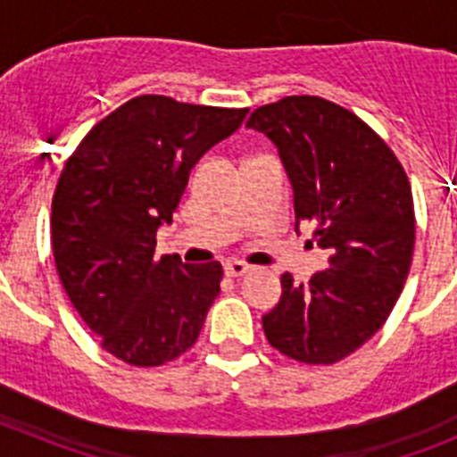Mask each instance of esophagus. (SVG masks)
<instances>
[{"instance_id":"34e87169","label":"esophagus","mask_w":457,"mask_h":457,"mask_svg":"<svg viewBox=\"0 0 457 457\" xmlns=\"http://www.w3.org/2000/svg\"><path fill=\"white\" fill-rule=\"evenodd\" d=\"M224 270H226V274H228V277H242V274L249 272V265L242 263V261H228Z\"/></svg>"}]
</instances>
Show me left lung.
Returning <instances> with one entry per match:
<instances>
[{
	"instance_id": "left-lung-1",
	"label": "left lung",
	"mask_w": 457,
	"mask_h": 457,
	"mask_svg": "<svg viewBox=\"0 0 457 457\" xmlns=\"http://www.w3.org/2000/svg\"><path fill=\"white\" fill-rule=\"evenodd\" d=\"M293 185L295 226H313L329 268L309 284L281 274V300L263 316L270 345L302 364H337L385 325L414 253V201L385 139L341 104L288 96L252 112Z\"/></svg>"
}]
</instances>
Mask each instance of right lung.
I'll list each match as a JSON object with an SVG mask.
<instances>
[{
	"label": "right lung",
	"mask_w": 457,
	"mask_h": 457,
	"mask_svg": "<svg viewBox=\"0 0 457 457\" xmlns=\"http://www.w3.org/2000/svg\"><path fill=\"white\" fill-rule=\"evenodd\" d=\"M249 109L137 96L79 141L52 199V252L63 288L103 350L148 369L199 338L224 270L155 258L189 171Z\"/></svg>",
	"instance_id": "add662e5"
}]
</instances>
